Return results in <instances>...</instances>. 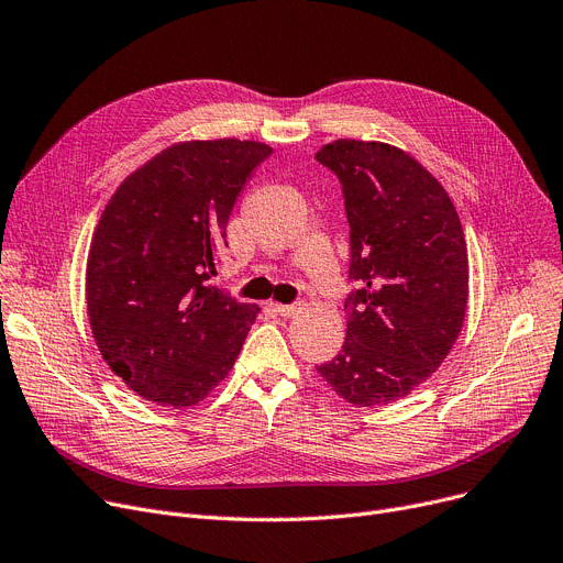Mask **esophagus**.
I'll list each match as a JSON object with an SVG mask.
<instances>
[{
    "label": "esophagus",
    "instance_id": "esophagus-1",
    "mask_svg": "<svg viewBox=\"0 0 563 563\" xmlns=\"http://www.w3.org/2000/svg\"><path fill=\"white\" fill-rule=\"evenodd\" d=\"M274 310L280 317H294V314L301 310V303H274Z\"/></svg>",
    "mask_w": 563,
    "mask_h": 563
}]
</instances>
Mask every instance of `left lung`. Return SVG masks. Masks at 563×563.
Segmentation results:
<instances>
[{"label":"left lung","mask_w":563,"mask_h":563,"mask_svg":"<svg viewBox=\"0 0 563 563\" xmlns=\"http://www.w3.org/2000/svg\"><path fill=\"white\" fill-rule=\"evenodd\" d=\"M314 159L335 173L349 221L346 340L317 367L353 406L406 397L448 358L467 306V251L454 202L399 147L340 139Z\"/></svg>","instance_id":"left-lung-1"}]
</instances>
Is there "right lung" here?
I'll list each match as a JSON object with an SVG mask.
<instances>
[{
  "mask_svg": "<svg viewBox=\"0 0 563 563\" xmlns=\"http://www.w3.org/2000/svg\"><path fill=\"white\" fill-rule=\"evenodd\" d=\"M272 155L257 141L166 147L118 187L88 253L93 338L128 388L185 408L228 376L257 306L214 287L232 207Z\"/></svg>",
  "mask_w": 563,
  "mask_h": 563,
  "instance_id": "right-lung-1",
  "label": "right lung"
}]
</instances>
